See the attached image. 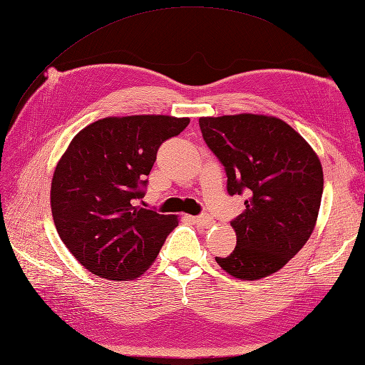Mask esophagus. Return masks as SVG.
Listing matches in <instances>:
<instances>
[{
    "instance_id": "34e87169",
    "label": "esophagus",
    "mask_w": 365,
    "mask_h": 365,
    "mask_svg": "<svg viewBox=\"0 0 365 365\" xmlns=\"http://www.w3.org/2000/svg\"><path fill=\"white\" fill-rule=\"evenodd\" d=\"M189 218L193 221V223H197V225H200L202 227H209L213 223V218L209 215V213H202V215L189 217Z\"/></svg>"
}]
</instances>
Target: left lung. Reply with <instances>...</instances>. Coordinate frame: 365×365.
Returning a JSON list of instances; mask_svg holds the SVG:
<instances>
[{
  "instance_id": "obj_1",
  "label": "left lung",
  "mask_w": 365,
  "mask_h": 365,
  "mask_svg": "<svg viewBox=\"0 0 365 365\" xmlns=\"http://www.w3.org/2000/svg\"><path fill=\"white\" fill-rule=\"evenodd\" d=\"M200 128L225 167L227 193L247 195L245 210L230 221L235 250L215 260L235 279L268 277L313 232L324 192L321 161L308 142L277 118H201Z\"/></svg>"
}]
</instances>
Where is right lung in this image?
I'll use <instances>...</instances> for the list:
<instances>
[{
	"mask_svg": "<svg viewBox=\"0 0 365 365\" xmlns=\"http://www.w3.org/2000/svg\"><path fill=\"white\" fill-rule=\"evenodd\" d=\"M189 118L127 115L85 127L58 161L51 185L61 242L85 268L108 280H133L155 262L175 215L145 209L142 198L163 142Z\"/></svg>",
	"mask_w": 365,
	"mask_h": 365,
	"instance_id": "obj_1",
	"label": "right lung"
}]
</instances>
